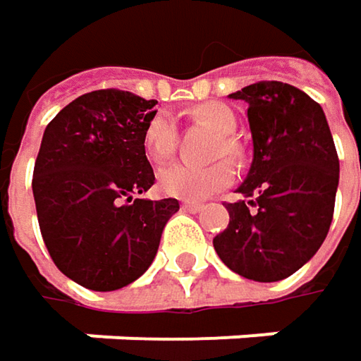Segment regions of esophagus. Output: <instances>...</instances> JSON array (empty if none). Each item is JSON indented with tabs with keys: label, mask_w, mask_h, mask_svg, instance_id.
<instances>
[{
	"label": "esophagus",
	"mask_w": 361,
	"mask_h": 361,
	"mask_svg": "<svg viewBox=\"0 0 361 361\" xmlns=\"http://www.w3.org/2000/svg\"><path fill=\"white\" fill-rule=\"evenodd\" d=\"M180 207L187 209V212H199L201 209V203H197V201H183Z\"/></svg>",
	"instance_id": "esophagus-1"
}]
</instances>
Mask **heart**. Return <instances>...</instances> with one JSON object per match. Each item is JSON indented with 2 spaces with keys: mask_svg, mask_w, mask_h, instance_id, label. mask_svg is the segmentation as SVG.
<instances>
[{
  "mask_svg": "<svg viewBox=\"0 0 361 361\" xmlns=\"http://www.w3.org/2000/svg\"><path fill=\"white\" fill-rule=\"evenodd\" d=\"M195 116L216 129L219 135H226L218 147V156L238 158L240 145L234 137L238 118L234 111L224 102H203L195 109ZM143 147L152 162H164L172 156L176 147V125L172 116L166 113L156 115L143 131ZM234 178V168L228 160H219L209 166H195L187 162L168 164L158 172V189L168 197L201 201L207 199L221 189H226Z\"/></svg>",
  "mask_w": 361,
  "mask_h": 361,
  "instance_id": "b5f03b06",
  "label": "heart"
}]
</instances>
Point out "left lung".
<instances>
[{"label": "left lung", "instance_id": "1", "mask_svg": "<svg viewBox=\"0 0 361 361\" xmlns=\"http://www.w3.org/2000/svg\"><path fill=\"white\" fill-rule=\"evenodd\" d=\"M245 100L252 164L228 203L230 224L214 238L226 267L252 281H279L321 248L331 228L339 158L321 104L283 82H257Z\"/></svg>", "mask_w": 361, "mask_h": 361}]
</instances>
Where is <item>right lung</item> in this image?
<instances>
[{
  "mask_svg": "<svg viewBox=\"0 0 361 361\" xmlns=\"http://www.w3.org/2000/svg\"><path fill=\"white\" fill-rule=\"evenodd\" d=\"M156 104L116 88L88 92L42 135L32 174L40 234L59 271L94 292L143 275L178 212L176 199H133L156 180L143 147Z\"/></svg>",
  "mask_w": 361,
  "mask_h": 361,
  "instance_id": "right-lung-1",
  "label": "right lung"
}]
</instances>
